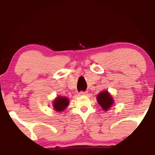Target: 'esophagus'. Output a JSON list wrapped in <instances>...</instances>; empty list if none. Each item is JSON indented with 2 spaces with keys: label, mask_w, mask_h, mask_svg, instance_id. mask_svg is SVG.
I'll return each instance as SVG.
<instances>
[{
  "label": "esophagus",
  "mask_w": 155,
  "mask_h": 155,
  "mask_svg": "<svg viewBox=\"0 0 155 155\" xmlns=\"http://www.w3.org/2000/svg\"><path fill=\"white\" fill-rule=\"evenodd\" d=\"M79 95H87V92H86V91H81L79 92Z\"/></svg>",
  "instance_id": "obj_1"
}]
</instances>
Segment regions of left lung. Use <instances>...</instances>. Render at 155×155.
I'll return each instance as SVG.
<instances>
[{
	"label": "left lung",
	"instance_id": "8db88e82",
	"mask_svg": "<svg viewBox=\"0 0 155 155\" xmlns=\"http://www.w3.org/2000/svg\"><path fill=\"white\" fill-rule=\"evenodd\" d=\"M97 101L99 105L103 108V109L106 110V111H107L108 108L111 107L114 103L113 98L107 91L99 93L98 95L97 96Z\"/></svg>",
	"mask_w": 155,
	"mask_h": 155
}]
</instances>
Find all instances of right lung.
<instances>
[{
  "label": "right lung",
  "instance_id": "add662e5",
  "mask_svg": "<svg viewBox=\"0 0 155 155\" xmlns=\"http://www.w3.org/2000/svg\"><path fill=\"white\" fill-rule=\"evenodd\" d=\"M69 104V101L65 97H58L53 103V106L56 111H63L67 107Z\"/></svg>",
  "mask_w": 155,
  "mask_h": 155
}]
</instances>
